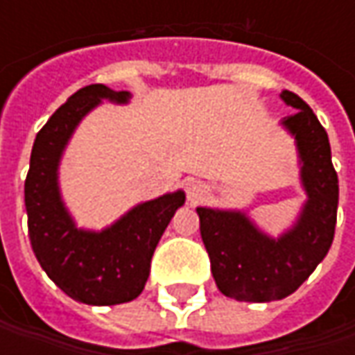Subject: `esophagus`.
<instances>
[{"mask_svg": "<svg viewBox=\"0 0 355 355\" xmlns=\"http://www.w3.org/2000/svg\"><path fill=\"white\" fill-rule=\"evenodd\" d=\"M185 196H187V199L191 203H196V201H199V199L205 196V184L199 182V180H189L185 184Z\"/></svg>", "mask_w": 355, "mask_h": 355, "instance_id": "34e87169", "label": "esophagus"}]
</instances>
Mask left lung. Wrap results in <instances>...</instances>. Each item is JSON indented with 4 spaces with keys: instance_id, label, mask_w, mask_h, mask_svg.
Returning a JSON list of instances; mask_svg holds the SVG:
<instances>
[{
    "instance_id": "1",
    "label": "left lung",
    "mask_w": 355,
    "mask_h": 355,
    "mask_svg": "<svg viewBox=\"0 0 355 355\" xmlns=\"http://www.w3.org/2000/svg\"><path fill=\"white\" fill-rule=\"evenodd\" d=\"M280 98L296 108L282 120V126L296 140L300 180L308 196L293 229L272 239L243 211L198 207L199 231L215 284L239 302L286 298L314 272L334 241L338 173L328 134L298 94L282 90Z\"/></svg>"
}]
</instances>
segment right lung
Here are the masks:
<instances>
[{
  "mask_svg": "<svg viewBox=\"0 0 355 355\" xmlns=\"http://www.w3.org/2000/svg\"><path fill=\"white\" fill-rule=\"evenodd\" d=\"M103 98L128 103L130 92L104 85L76 90L39 130L25 180L27 227L39 265L62 293L90 306L140 296L159 237L185 201L180 189L136 205L101 233L76 229L59 193L57 170L76 124Z\"/></svg>",
  "mask_w": 355,
  "mask_h": 355,
  "instance_id": "obj_1",
  "label": "right lung"
}]
</instances>
